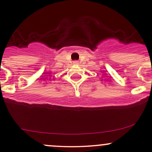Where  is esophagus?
<instances>
[{
    "mask_svg": "<svg viewBox=\"0 0 152 152\" xmlns=\"http://www.w3.org/2000/svg\"><path fill=\"white\" fill-rule=\"evenodd\" d=\"M76 62H77V61H75V63H76Z\"/></svg>",
    "mask_w": 152,
    "mask_h": 152,
    "instance_id": "esophagus-1",
    "label": "esophagus"
}]
</instances>
